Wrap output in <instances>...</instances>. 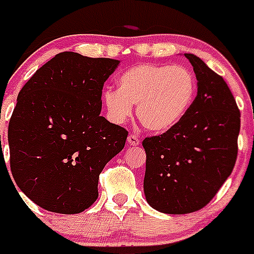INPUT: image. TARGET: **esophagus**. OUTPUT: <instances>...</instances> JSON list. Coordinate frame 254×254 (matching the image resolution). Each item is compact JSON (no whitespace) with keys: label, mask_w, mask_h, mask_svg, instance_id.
<instances>
[{"label":"esophagus","mask_w":254,"mask_h":254,"mask_svg":"<svg viewBox=\"0 0 254 254\" xmlns=\"http://www.w3.org/2000/svg\"><path fill=\"white\" fill-rule=\"evenodd\" d=\"M127 142H128L129 146H137L138 143H140V138L136 134H129L128 138H127Z\"/></svg>","instance_id":"esophagus-1"}]
</instances>
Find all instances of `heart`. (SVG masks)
<instances>
[{
	"instance_id": "1",
	"label": "heart",
	"mask_w": 254,
	"mask_h": 254,
	"mask_svg": "<svg viewBox=\"0 0 254 254\" xmlns=\"http://www.w3.org/2000/svg\"><path fill=\"white\" fill-rule=\"evenodd\" d=\"M196 96V78L183 66L143 64L128 68L117 80V90H105L103 100L112 122L123 125L137 105V118L156 133L176 127Z\"/></svg>"
}]
</instances>
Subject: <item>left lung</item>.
<instances>
[{
    "instance_id": "left-lung-1",
    "label": "left lung",
    "mask_w": 254,
    "mask_h": 254,
    "mask_svg": "<svg viewBox=\"0 0 254 254\" xmlns=\"http://www.w3.org/2000/svg\"><path fill=\"white\" fill-rule=\"evenodd\" d=\"M197 78V96L183 120L146 137L143 192L152 208L183 215L205 207L232 174L241 113L221 76L199 57L185 53Z\"/></svg>"
}]
</instances>
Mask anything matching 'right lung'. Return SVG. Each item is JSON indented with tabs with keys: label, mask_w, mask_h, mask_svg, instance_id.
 <instances>
[{
	"label": "right lung",
	"mask_w": 254,
	"mask_h": 254,
	"mask_svg": "<svg viewBox=\"0 0 254 254\" xmlns=\"http://www.w3.org/2000/svg\"><path fill=\"white\" fill-rule=\"evenodd\" d=\"M121 61L62 52L28 80L8 125L17 187L42 208L78 214L98 198L99 174L128 132L100 116L102 90Z\"/></svg>",
	"instance_id": "obj_1"
}]
</instances>
